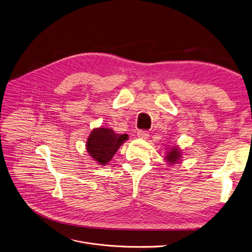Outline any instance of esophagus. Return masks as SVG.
Listing matches in <instances>:
<instances>
[{"mask_svg": "<svg viewBox=\"0 0 252 252\" xmlns=\"http://www.w3.org/2000/svg\"><path fill=\"white\" fill-rule=\"evenodd\" d=\"M137 135L138 137H140L142 139H146L149 137V132L147 130H138Z\"/></svg>", "mask_w": 252, "mask_h": 252, "instance_id": "obj_1", "label": "esophagus"}]
</instances>
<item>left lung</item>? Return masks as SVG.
<instances>
[{"mask_svg": "<svg viewBox=\"0 0 252 252\" xmlns=\"http://www.w3.org/2000/svg\"><path fill=\"white\" fill-rule=\"evenodd\" d=\"M166 160L168 161L169 163L171 164H174L177 162V160L180 158V152L177 150V148H174V149H171L168 154L166 155Z\"/></svg>", "mask_w": 252, "mask_h": 252, "instance_id": "1", "label": "left lung"}]
</instances>
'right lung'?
Instances as JSON below:
<instances>
[{"mask_svg":"<svg viewBox=\"0 0 252 252\" xmlns=\"http://www.w3.org/2000/svg\"><path fill=\"white\" fill-rule=\"evenodd\" d=\"M127 134H116L107 128H97L92 131L87 141L88 153L101 165L107 164L116 153L121 144L127 140Z\"/></svg>","mask_w":252,"mask_h":252,"instance_id":"obj_1","label":"right lung"}]
</instances>
